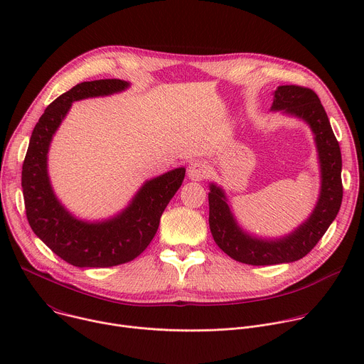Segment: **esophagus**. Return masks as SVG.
I'll return each mask as SVG.
<instances>
[{
  "label": "esophagus",
  "instance_id": "esophagus-1",
  "mask_svg": "<svg viewBox=\"0 0 364 364\" xmlns=\"http://www.w3.org/2000/svg\"><path fill=\"white\" fill-rule=\"evenodd\" d=\"M187 174L191 180L194 181H201L204 180L207 176H209V167H207L203 161H193L188 168H187Z\"/></svg>",
  "mask_w": 364,
  "mask_h": 364
}]
</instances>
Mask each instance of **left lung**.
<instances>
[{
	"mask_svg": "<svg viewBox=\"0 0 364 364\" xmlns=\"http://www.w3.org/2000/svg\"><path fill=\"white\" fill-rule=\"evenodd\" d=\"M272 109L309 124L316 135L323 180L318 203L309 219L278 240H262L243 233L230 213L223 191L215 184L210 186L209 225L215 242L235 261L256 267L294 262L309 253L336 219L343 200L340 145L317 93L298 85L279 86Z\"/></svg>",
	"mask_w": 364,
	"mask_h": 364,
	"instance_id": "8db88e82",
	"label": "left lung"
}]
</instances>
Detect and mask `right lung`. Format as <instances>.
<instances>
[{
    "instance_id": "add662e5",
    "label": "right lung",
    "mask_w": 364,
    "mask_h": 364,
    "mask_svg": "<svg viewBox=\"0 0 364 364\" xmlns=\"http://www.w3.org/2000/svg\"><path fill=\"white\" fill-rule=\"evenodd\" d=\"M128 86L119 79L82 82L46 108L36 124L21 171L26 215L33 232L63 261L79 268H109L131 262L151 243L160 218L180 188L186 170L176 168L146 181L115 219L86 223L65 210L50 187L47 151L72 102L111 95Z\"/></svg>"
}]
</instances>
